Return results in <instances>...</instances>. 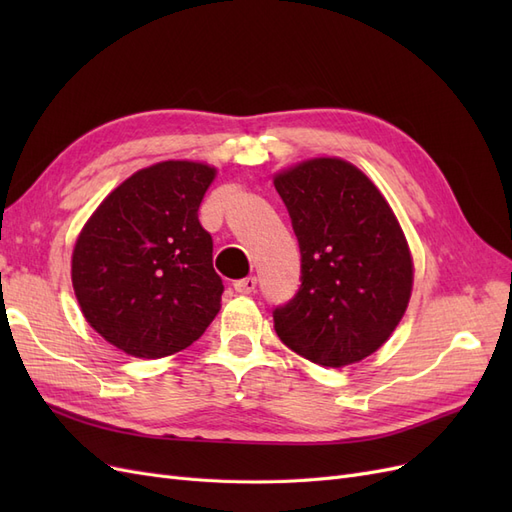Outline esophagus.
<instances>
[{"label": "esophagus", "mask_w": 512, "mask_h": 512, "mask_svg": "<svg viewBox=\"0 0 512 512\" xmlns=\"http://www.w3.org/2000/svg\"><path fill=\"white\" fill-rule=\"evenodd\" d=\"M256 284H258V280L250 275V277H243V280H237L235 282V290L239 294H252L256 290Z\"/></svg>", "instance_id": "34e87169"}]
</instances>
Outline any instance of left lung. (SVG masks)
Here are the masks:
<instances>
[{
  "label": "left lung",
  "instance_id": "1",
  "mask_svg": "<svg viewBox=\"0 0 512 512\" xmlns=\"http://www.w3.org/2000/svg\"><path fill=\"white\" fill-rule=\"evenodd\" d=\"M301 247V288L273 312L282 342L322 367L374 354L404 318L412 254L389 200L342 158H309L273 175Z\"/></svg>",
  "mask_w": 512,
  "mask_h": 512
}]
</instances>
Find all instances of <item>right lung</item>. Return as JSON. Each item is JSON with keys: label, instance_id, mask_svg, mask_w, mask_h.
Segmentation results:
<instances>
[{"label": "right lung", "instance_id": "obj_1", "mask_svg": "<svg viewBox=\"0 0 512 512\" xmlns=\"http://www.w3.org/2000/svg\"><path fill=\"white\" fill-rule=\"evenodd\" d=\"M218 168L164 160L108 194L76 237L70 275L89 327L136 359L192 346L218 316L222 280L198 207Z\"/></svg>", "mask_w": 512, "mask_h": 512}]
</instances>
